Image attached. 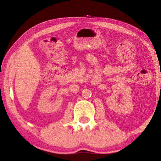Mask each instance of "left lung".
I'll list each match as a JSON object with an SVG mask.
<instances>
[{
  "label": "left lung",
  "instance_id": "8db88e82",
  "mask_svg": "<svg viewBox=\"0 0 161 161\" xmlns=\"http://www.w3.org/2000/svg\"><path fill=\"white\" fill-rule=\"evenodd\" d=\"M160 89H161V87H160Z\"/></svg>",
  "mask_w": 161,
  "mask_h": 161
}]
</instances>
